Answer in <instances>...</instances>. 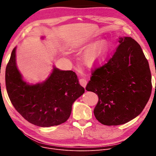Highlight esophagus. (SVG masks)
Returning <instances> with one entry per match:
<instances>
[{
  "instance_id": "1",
  "label": "esophagus",
  "mask_w": 156,
  "mask_h": 156,
  "mask_svg": "<svg viewBox=\"0 0 156 156\" xmlns=\"http://www.w3.org/2000/svg\"><path fill=\"white\" fill-rule=\"evenodd\" d=\"M79 83L81 86H83L84 88H85L87 84V81L84 78H81L79 80Z\"/></svg>"
}]
</instances>
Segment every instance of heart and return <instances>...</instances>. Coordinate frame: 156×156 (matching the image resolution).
<instances>
[{"instance_id":"heart-1","label":"heart","mask_w":156,"mask_h":156,"mask_svg":"<svg viewBox=\"0 0 156 156\" xmlns=\"http://www.w3.org/2000/svg\"><path fill=\"white\" fill-rule=\"evenodd\" d=\"M109 49V44L106 41H102L97 47L88 53L86 59L90 64H94L97 62L101 61V59L107 55Z\"/></svg>"}]
</instances>
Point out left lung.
<instances>
[{
    "mask_svg": "<svg viewBox=\"0 0 156 156\" xmlns=\"http://www.w3.org/2000/svg\"><path fill=\"white\" fill-rule=\"evenodd\" d=\"M108 62L92 72L87 91L97 94L96 119L108 126L125 124L140 114L152 92L151 73L142 49L131 37H121Z\"/></svg>",
    "mask_w": 156,
    "mask_h": 156,
    "instance_id": "1",
    "label": "left lung"
}]
</instances>
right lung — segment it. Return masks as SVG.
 <instances>
[{"label": "right lung", "mask_w": 156, "mask_h": 156, "mask_svg": "<svg viewBox=\"0 0 156 156\" xmlns=\"http://www.w3.org/2000/svg\"><path fill=\"white\" fill-rule=\"evenodd\" d=\"M16 49L12 51L5 69L7 92L16 110L38 126L50 127L66 121L73 102L85 92L76 73L54 67L44 82L29 85L23 80L16 66Z\"/></svg>", "instance_id": "right-lung-1"}]
</instances>
